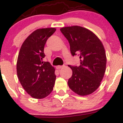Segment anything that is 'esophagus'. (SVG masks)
<instances>
[{
	"label": "esophagus",
	"instance_id": "obj_1",
	"mask_svg": "<svg viewBox=\"0 0 123 123\" xmlns=\"http://www.w3.org/2000/svg\"><path fill=\"white\" fill-rule=\"evenodd\" d=\"M64 65H58V66H57L56 67V68L57 69H61V68H63L64 67Z\"/></svg>",
	"mask_w": 123,
	"mask_h": 123
}]
</instances>
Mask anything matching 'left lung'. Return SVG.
I'll return each instance as SVG.
<instances>
[{"mask_svg": "<svg viewBox=\"0 0 123 123\" xmlns=\"http://www.w3.org/2000/svg\"><path fill=\"white\" fill-rule=\"evenodd\" d=\"M60 30L68 41L72 55H80V66L68 65L73 71L69 87L80 96L92 94L99 87L106 70L102 43L92 31L80 26L62 27Z\"/></svg>", "mask_w": 123, "mask_h": 123, "instance_id": "left-lung-1", "label": "left lung"}]
</instances>
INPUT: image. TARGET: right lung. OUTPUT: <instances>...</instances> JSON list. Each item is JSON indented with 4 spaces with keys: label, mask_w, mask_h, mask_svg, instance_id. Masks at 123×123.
Masks as SVG:
<instances>
[{
    "label": "right lung",
    "mask_w": 123,
    "mask_h": 123,
    "mask_svg": "<svg viewBox=\"0 0 123 123\" xmlns=\"http://www.w3.org/2000/svg\"><path fill=\"white\" fill-rule=\"evenodd\" d=\"M55 28H40L33 31L23 42L17 63V73L21 85L32 98L43 99L54 89L55 68L44 62V48Z\"/></svg>",
    "instance_id": "1"
}]
</instances>
